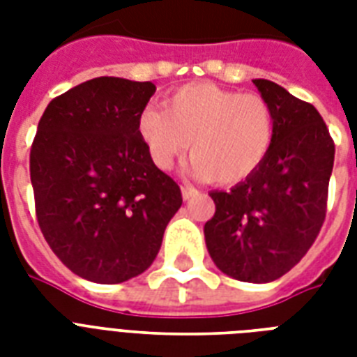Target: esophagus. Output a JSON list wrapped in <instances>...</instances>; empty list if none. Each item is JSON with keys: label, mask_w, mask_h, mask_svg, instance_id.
I'll use <instances>...</instances> for the list:
<instances>
[{"label": "esophagus", "mask_w": 357, "mask_h": 357, "mask_svg": "<svg viewBox=\"0 0 357 357\" xmlns=\"http://www.w3.org/2000/svg\"><path fill=\"white\" fill-rule=\"evenodd\" d=\"M196 195H198V190H196L195 187H189V185L181 187V196H183V200H190V198Z\"/></svg>", "instance_id": "esophagus-1"}]
</instances>
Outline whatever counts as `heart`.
I'll use <instances>...</instances> for the list:
<instances>
[{
    "instance_id": "1",
    "label": "heart",
    "mask_w": 357,
    "mask_h": 357,
    "mask_svg": "<svg viewBox=\"0 0 357 357\" xmlns=\"http://www.w3.org/2000/svg\"><path fill=\"white\" fill-rule=\"evenodd\" d=\"M137 129L161 170H170L189 148L195 176L235 185L250 178L271 153L276 113L259 94L196 83L170 94L165 109H142Z\"/></svg>"
}]
</instances>
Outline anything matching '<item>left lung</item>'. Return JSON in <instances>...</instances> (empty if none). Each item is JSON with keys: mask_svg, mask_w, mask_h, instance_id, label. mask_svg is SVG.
<instances>
[{"mask_svg": "<svg viewBox=\"0 0 357 357\" xmlns=\"http://www.w3.org/2000/svg\"><path fill=\"white\" fill-rule=\"evenodd\" d=\"M254 85L276 113V139L250 178L209 192L217 211L204 235L224 274L268 283L291 271L321 231L335 146L311 103L268 79Z\"/></svg>", "mask_w": 357, "mask_h": 357, "instance_id": "left-lung-1", "label": "left lung"}]
</instances>
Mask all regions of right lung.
I'll list each match as a JSON object with an SVG mask.
<instances>
[{
    "instance_id": "1",
    "label": "right lung",
    "mask_w": 357,
    "mask_h": 357,
    "mask_svg": "<svg viewBox=\"0 0 357 357\" xmlns=\"http://www.w3.org/2000/svg\"><path fill=\"white\" fill-rule=\"evenodd\" d=\"M151 81L96 77L50 102L31 146L42 235L77 276L122 283L153 263L181 190L137 129Z\"/></svg>"
}]
</instances>
